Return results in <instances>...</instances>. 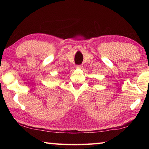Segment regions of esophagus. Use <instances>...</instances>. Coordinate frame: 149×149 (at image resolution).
Wrapping results in <instances>:
<instances>
[{"label": "esophagus", "mask_w": 149, "mask_h": 149, "mask_svg": "<svg viewBox=\"0 0 149 149\" xmlns=\"http://www.w3.org/2000/svg\"><path fill=\"white\" fill-rule=\"evenodd\" d=\"M82 67H83V65H76V68L77 69H81Z\"/></svg>", "instance_id": "obj_1"}]
</instances>
